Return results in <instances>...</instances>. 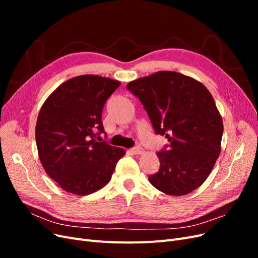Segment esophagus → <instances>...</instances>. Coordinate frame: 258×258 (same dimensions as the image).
I'll list each match as a JSON object with an SVG mask.
<instances>
[{
    "label": "esophagus",
    "instance_id": "34e87169",
    "mask_svg": "<svg viewBox=\"0 0 258 258\" xmlns=\"http://www.w3.org/2000/svg\"><path fill=\"white\" fill-rule=\"evenodd\" d=\"M130 152L132 154H141V153H143V150H142L141 146L138 145V146H135V147L130 148Z\"/></svg>",
    "mask_w": 258,
    "mask_h": 258
}]
</instances>
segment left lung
I'll return each mask as SVG.
<instances>
[{"label":"left lung","mask_w":258,"mask_h":258,"mask_svg":"<svg viewBox=\"0 0 258 258\" xmlns=\"http://www.w3.org/2000/svg\"><path fill=\"white\" fill-rule=\"evenodd\" d=\"M145 108L156 135L169 143L157 153L158 172L148 181L158 190L183 196L204 183L221 153L223 120L201 83L160 71L127 85Z\"/></svg>","instance_id":"left-lung-1"}]
</instances>
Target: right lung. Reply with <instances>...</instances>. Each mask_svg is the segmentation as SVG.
<instances>
[{"label": "right lung", "mask_w": 258, "mask_h": 258, "mask_svg": "<svg viewBox=\"0 0 258 258\" xmlns=\"http://www.w3.org/2000/svg\"><path fill=\"white\" fill-rule=\"evenodd\" d=\"M119 86L98 75L77 76L60 85L41 108L38 156L46 173L68 192L83 196L102 188L124 155L100 138L104 104Z\"/></svg>", "instance_id": "1"}]
</instances>
